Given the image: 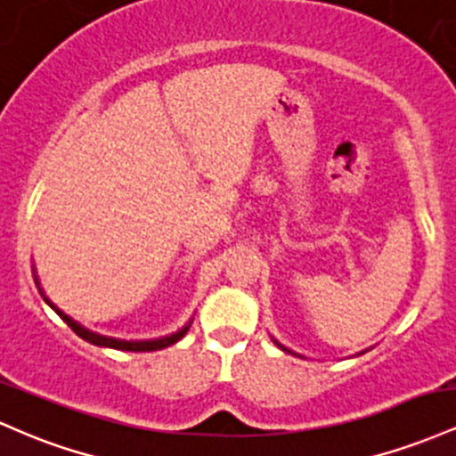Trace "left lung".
<instances>
[{"instance_id": "1", "label": "left lung", "mask_w": 456, "mask_h": 456, "mask_svg": "<svg viewBox=\"0 0 456 456\" xmlns=\"http://www.w3.org/2000/svg\"><path fill=\"white\" fill-rule=\"evenodd\" d=\"M273 342H275V345H278V346H280V349H282V351H284V353H290V355H297V353H295V351H290V349H286V346H284V345H280V342H278V340H275V338H273ZM299 357H301V355H299Z\"/></svg>"}]
</instances>
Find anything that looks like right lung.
I'll return each instance as SVG.
<instances>
[{"label": "right lung", "instance_id": "right-lung-1", "mask_svg": "<svg viewBox=\"0 0 456 456\" xmlns=\"http://www.w3.org/2000/svg\"><path fill=\"white\" fill-rule=\"evenodd\" d=\"M34 282L38 286V293L43 295V299L47 301V305H51V310H55V314L60 316V319L64 321L66 325L70 327V330L75 331L79 338H84L86 342H90V345L94 346H107V349H118V351H159V349H166V346L174 345V342H178L183 338V336L187 334L189 327H191V321L189 319L185 325L181 327L178 331H174L170 336H161V338H152V340H120V338H111V336H103V334H96V331H90L88 327H84L81 323H77L75 319H70L69 314H64L62 310L58 308L55 304H51V299L47 295H45V290L40 289V282H38V275H36V269H34Z\"/></svg>", "mask_w": 456, "mask_h": 456}]
</instances>
